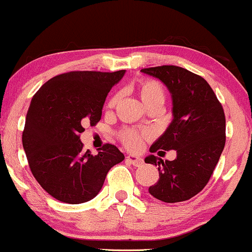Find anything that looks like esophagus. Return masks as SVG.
<instances>
[{
  "mask_svg": "<svg viewBox=\"0 0 252 252\" xmlns=\"http://www.w3.org/2000/svg\"><path fill=\"white\" fill-rule=\"evenodd\" d=\"M126 162H129L130 164L135 165V166H139L143 164V159L138 156H134V155H128L126 156Z\"/></svg>",
  "mask_w": 252,
  "mask_h": 252,
  "instance_id": "1",
  "label": "esophagus"
}]
</instances>
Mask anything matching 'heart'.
I'll use <instances>...</instances> for the list:
<instances>
[{"label": "heart", "instance_id": "heart-1", "mask_svg": "<svg viewBox=\"0 0 252 252\" xmlns=\"http://www.w3.org/2000/svg\"><path fill=\"white\" fill-rule=\"evenodd\" d=\"M132 89L137 94L142 102L147 108L151 107H162L163 103L165 101V92L163 89L162 84L155 80H150V78H141V80L136 81L132 84ZM118 101V96L114 95L110 97L108 102V108H114ZM123 143L130 149H137L139 145L142 144V141L144 138V134L136 131L132 129L124 130L121 135Z\"/></svg>", "mask_w": 252, "mask_h": 252}]
</instances>
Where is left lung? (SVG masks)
Masks as SVG:
<instances>
[{"label":"left lung","mask_w":252,"mask_h":252,"mask_svg":"<svg viewBox=\"0 0 252 252\" xmlns=\"http://www.w3.org/2000/svg\"><path fill=\"white\" fill-rule=\"evenodd\" d=\"M168 88L172 99V121L154 142L150 153L176 150L174 160L145 157L158 165L159 180L150 195L165 203L188 201L202 191L213 175L225 145V116L214 90L204 78L176 65L142 69Z\"/></svg>","instance_id":"left-lung-1"}]
</instances>
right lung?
<instances>
[{
    "mask_svg": "<svg viewBox=\"0 0 252 252\" xmlns=\"http://www.w3.org/2000/svg\"><path fill=\"white\" fill-rule=\"evenodd\" d=\"M124 74L65 72L45 82L32 97L23 149L36 181L54 198L69 204L90 201L102 189L108 171L124 159L113 144L93 155L80 139L84 126L101 120L108 93Z\"/></svg>",
    "mask_w": 252,
    "mask_h": 252,
    "instance_id": "right-lung-1",
    "label": "right lung"
}]
</instances>
